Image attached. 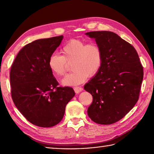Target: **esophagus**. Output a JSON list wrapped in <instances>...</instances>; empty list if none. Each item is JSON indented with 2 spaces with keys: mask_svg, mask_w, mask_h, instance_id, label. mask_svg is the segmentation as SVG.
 Masks as SVG:
<instances>
[{
  "mask_svg": "<svg viewBox=\"0 0 154 154\" xmlns=\"http://www.w3.org/2000/svg\"><path fill=\"white\" fill-rule=\"evenodd\" d=\"M74 91L75 93H79L80 92L83 91V88L82 87H74Z\"/></svg>",
  "mask_w": 154,
  "mask_h": 154,
  "instance_id": "1",
  "label": "esophagus"
}]
</instances>
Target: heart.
I'll use <instances>...</instances> for the list:
<instances>
[{"instance_id": "b5f03b06", "label": "heart", "mask_w": 154, "mask_h": 154, "mask_svg": "<svg viewBox=\"0 0 154 154\" xmlns=\"http://www.w3.org/2000/svg\"><path fill=\"white\" fill-rule=\"evenodd\" d=\"M62 55L51 54L48 59V67L56 76L63 75L67 63H71L73 71L61 81L65 86L83 83L89 76L94 77L99 73L103 63V52L95 42L87 43L80 39H72L61 48Z\"/></svg>"}]
</instances>
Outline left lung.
Returning a JSON list of instances; mask_svg holds the SVG:
<instances>
[{"label":"left lung","instance_id":"left-lung-1","mask_svg":"<svg viewBox=\"0 0 154 154\" xmlns=\"http://www.w3.org/2000/svg\"><path fill=\"white\" fill-rule=\"evenodd\" d=\"M103 52V66L84 86L93 96L87 114L93 122L109 125L125 116L138 100L143 77L136 49L109 31L87 32Z\"/></svg>","mask_w":154,"mask_h":154}]
</instances>
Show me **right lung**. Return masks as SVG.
Here are the masks:
<instances>
[{"label":"right lung","instance_id":"obj_1","mask_svg":"<svg viewBox=\"0 0 154 154\" xmlns=\"http://www.w3.org/2000/svg\"><path fill=\"white\" fill-rule=\"evenodd\" d=\"M63 35L40 39L23 47L10 72L13 102L27 120L48 128L63 119L65 106L75 96L69 87L59 83L48 67V59L60 45Z\"/></svg>","mask_w":154,"mask_h":154}]
</instances>
